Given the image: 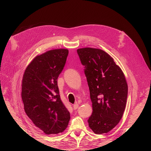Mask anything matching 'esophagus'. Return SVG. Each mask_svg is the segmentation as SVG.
<instances>
[{
    "mask_svg": "<svg viewBox=\"0 0 151 151\" xmlns=\"http://www.w3.org/2000/svg\"><path fill=\"white\" fill-rule=\"evenodd\" d=\"M78 107H79V104H77V103H76L74 104H73V108H74V109H77V108H78Z\"/></svg>",
    "mask_w": 151,
    "mask_h": 151,
    "instance_id": "34e87169",
    "label": "esophagus"
}]
</instances>
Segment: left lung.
Wrapping results in <instances>:
<instances>
[{
	"label": "left lung",
	"mask_w": 151,
	"mask_h": 151,
	"mask_svg": "<svg viewBox=\"0 0 151 151\" xmlns=\"http://www.w3.org/2000/svg\"><path fill=\"white\" fill-rule=\"evenodd\" d=\"M77 52L84 66L92 102L89 127L96 134L107 133L118 125L125 110L128 94L125 75L101 49L83 48Z\"/></svg>",
	"instance_id": "1"
}]
</instances>
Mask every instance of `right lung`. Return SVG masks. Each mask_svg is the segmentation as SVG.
<instances>
[{
  "label": "right lung",
  "mask_w": 151,
  "mask_h": 151,
  "mask_svg": "<svg viewBox=\"0 0 151 151\" xmlns=\"http://www.w3.org/2000/svg\"><path fill=\"white\" fill-rule=\"evenodd\" d=\"M68 54L67 49L60 48L37 55L22 77L21 97L24 111L35 126L47 135L64 131L70 118L57 85Z\"/></svg>",
  "instance_id": "obj_1"
}]
</instances>
